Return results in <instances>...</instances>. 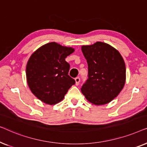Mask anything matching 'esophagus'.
Masks as SVG:
<instances>
[{"instance_id":"obj_1","label":"esophagus","mask_w":147,"mask_h":147,"mask_svg":"<svg viewBox=\"0 0 147 147\" xmlns=\"http://www.w3.org/2000/svg\"><path fill=\"white\" fill-rule=\"evenodd\" d=\"M75 81H76V85L78 86L80 84V78L79 77H77L75 78Z\"/></svg>"}]
</instances>
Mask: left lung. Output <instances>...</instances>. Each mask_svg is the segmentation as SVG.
<instances>
[{
    "mask_svg": "<svg viewBox=\"0 0 147 147\" xmlns=\"http://www.w3.org/2000/svg\"><path fill=\"white\" fill-rule=\"evenodd\" d=\"M82 51L88 65V78L81 88L82 94L95 105L109 103L125 84L123 58L118 51L103 42L83 45Z\"/></svg>",
    "mask_w": 147,
    "mask_h": 147,
    "instance_id": "8db88e82",
    "label": "left lung"
}]
</instances>
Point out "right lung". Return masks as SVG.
<instances>
[{"instance_id": "1", "label": "right lung", "mask_w": 147, "mask_h": 147, "mask_svg": "<svg viewBox=\"0 0 147 147\" xmlns=\"http://www.w3.org/2000/svg\"><path fill=\"white\" fill-rule=\"evenodd\" d=\"M74 51V48L51 42L32 54L27 64L26 76L30 90L38 99L53 105L61 102L75 84V80L68 75L70 65L65 61Z\"/></svg>"}]
</instances>
